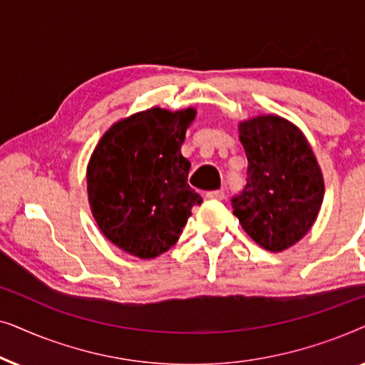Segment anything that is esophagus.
Here are the masks:
<instances>
[{
  "label": "esophagus",
  "instance_id": "esophagus-1",
  "mask_svg": "<svg viewBox=\"0 0 365 365\" xmlns=\"http://www.w3.org/2000/svg\"><path fill=\"white\" fill-rule=\"evenodd\" d=\"M206 199H212V201H222L224 191H222V189H216V191H207Z\"/></svg>",
  "mask_w": 365,
  "mask_h": 365
}]
</instances>
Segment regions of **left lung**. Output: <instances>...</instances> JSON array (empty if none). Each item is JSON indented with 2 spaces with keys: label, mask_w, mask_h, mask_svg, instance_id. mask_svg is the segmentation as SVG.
Listing matches in <instances>:
<instances>
[{
  "label": "left lung",
  "mask_w": 365,
  "mask_h": 365,
  "mask_svg": "<svg viewBox=\"0 0 365 365\" xmlns=\"http://www.w3.org/2000/svg\"><path fill=\"white\" fill-rule=\"evenodd\" d=\"M239 131L247 178L231 199L232 212L259 246L281 252L316 221L324 199L321 169L304 134L286 119L259 116Z\"/></svg>",
  "instance_id": "1"
}]
</instances>
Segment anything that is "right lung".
I'll use <instances>...</instances> for the list:
<instances>
[{"mask_svg": "<svg viewBox=\"0 0 365 365\" xmlns=\"http://www.w3.org/2000/svg\"><path fill=\"white\" fill-rule=\"evenodd\" d=\"M194 109L153 108L114 124L88 166V196L104 236L139 259L166 252L202 197L181 154Z\"/></svg>", "mask_w": 365, "mask_h": 365, "instance_id": "right-lung-1", "label": "right lung"}]
</instances>
